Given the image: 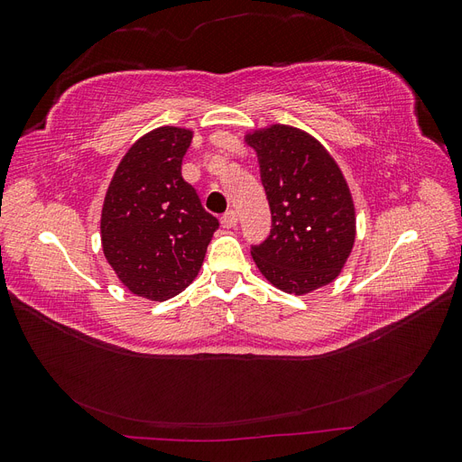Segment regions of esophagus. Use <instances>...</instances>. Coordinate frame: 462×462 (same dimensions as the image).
Listing matches in <instances>:
<instances>
[{"mask_svg":"<svg viewBox=\"0 0 462 462\" xmlns=\"http://www.w3.org/2000/svg\"><path fill=\"white\" fill-rule=\"evenodd\" d=\"M221 226L226 229H231L236 226V214L233 212V209H229V212H226L221 216Z\"/></svg>","mask_w":462,"mask_h":462,"instance_id":"34e87169","label":"esophagus"}]
</instances>
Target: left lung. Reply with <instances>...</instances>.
Returning a JSON list of instances; mask_svg holds the SVG:
<instances>
[{
	"mask_svg": "<svg viewBox=\"0 0 462 462\" xmlns=\"http://www.w3.org/2000/svg\"><path fill=\"white\" fill-rule=\"evenodd\" d=\"M245 143L256 150L272 209L268 239L250 250L258 270L291 295L331 283L356 236L355 202L337 162L312 134L289 125L256 129Z\"/></svg>",
	"mask_w": 462,
	"mask_h": 462,
	"instance_id": "1",
	"label": "left lung"
}]
</instances>
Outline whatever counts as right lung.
<instances>
[{"label":"right lung","instance_id":"1","mask_svg":"<svg viewBox=\"0 0 462 462\" xmlns=\"http://www.w3.org/2000/svg\"><path fill=\"white\" fill-rule=\"evenodd\" d=\"M192 131L158 127L127 150L107 187L100 233L107 263L133 295L167 300L199 275L219 221L180 175Z\"/></svg>","mask_w":462,"mask_h":462}]
</instances>
